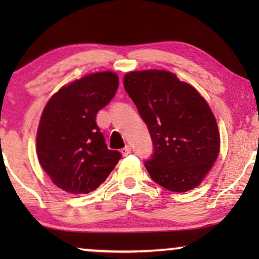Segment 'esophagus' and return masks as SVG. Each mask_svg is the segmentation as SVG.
<instances>
[{
	"mask_svg": "<svg viewBox=\"0 0 259 259\" xmlns=\"http://www.w3.org/2000/svg\"><path fill=\"white\" fill-rule=\"evenodd\" d=\"M131 152H132V148H131V146H128V145H127V146H125L123 148H121V154L123 155V157H126V155L131 154Z\"/></svg>",
	"mask_w": 259,
	"mask_h": 259,
	"instance_id": "1",
	"label": "esophagus"
}]
</instances>
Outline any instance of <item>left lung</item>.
Returning a JSON list of instances; mask_svg holds the SVG:
<instances>
[{"label": "left lung", "mask_w": 259, "mask_h": 259, "mask_svg": "<svg viewBox=\"0 0 259 259\" xmlns=\"http://www.w3.org/2000/svg\"><path fill=\"white\" fill-rule=\"evenodd\" d=\"M123 87L153 144V153L144 162L151 178L173 192L199 185L221 144L207 102L196 88L166 70L131 72L123 77Z\"/></svg>", "instance_id": "8db88e82"}]
</instances>
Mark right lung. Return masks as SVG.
<instances>
[{
    "label": "right lung",
    "instance_id": "1",
    "mask_svg": "<svg viewBox=\"0 0 259 259\" xmlns=\"http://www.w3.org/2000/svg\"><path fill=\"white\" fill-rule=\"evenodd\" d=\"M115 73H94L62 87L46 105L36 137L38 161L66 192L88 193L105 182L121 159L108 150L97 114L114 98Z\"/></svg>",
    "mask_w": 259,
    "mask_h": 259
}]
</instances>
